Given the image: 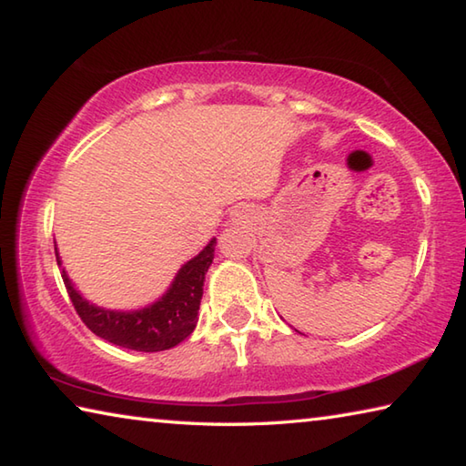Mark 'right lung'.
<instances>
[{
    "label": "right lung",
    "instance_id": "1",
    "mask_svg": "<svg viewBox=\"0 0 466 466\" xmlns=\"http://www.w3.org/2000/svg\"><path fill=\"white\" fill-rule=\"evenodd\" d=\"M214 250L216 238H211L199 255L180 267L162 298L139 310L100 309L74 288L66 269H61V278L76 312L94 335L125 350L164 351L185 341L193 333L203 296L205 273L214 263ZM55 255L61 267L57 248H55Z\"/></svg>",
    "mask_w": 466,
    "mask_h": 466
}]
</instances>
